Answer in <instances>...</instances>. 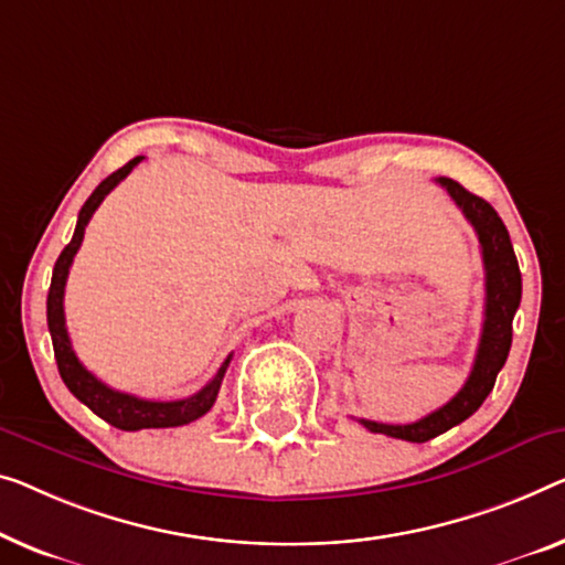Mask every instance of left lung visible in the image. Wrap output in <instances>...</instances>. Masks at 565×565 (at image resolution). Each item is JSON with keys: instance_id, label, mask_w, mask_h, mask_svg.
I'll use <instances>...</instances> for the list:
<instances>
[{"instance_id": "obj_1", "label": "left lung", "mask_w": 565, "mask_h": 565, "mask_svg": "<svg viewBox=\"0 0 565 565\" xmlns=\"http://www.w3.org/2000/svg\"><path fill=\"white\" fill-rule=\"evenodd\" d=\"M439 184L446 188L451 200L457 202L461 213L475 228L479 246H482V260H484V322H482V337H479V348L475 365L467 377L465 388H461L454 398L441 406L434 414L414 420V424H377V420L360 418L367 431L385 434L393 439L424 444L434 436L449 431L461 420H467L475 411L482 406L487 395L494 388L498 373L508 360L510 344H512V317L520 307V297H523V279H520V266L512 250L510 233L494 213L490 202L471 195L469 190L461 188L459 182L449 180V177H439Z\"/></svg>"}]
</instances>
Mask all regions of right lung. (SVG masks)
I'll return each mask as SVG.
<instances>
[{
	"label": "right lung",
	"mask_w": 565,
	"mask_h": 565,
	"mask_svg": "<svg viewBox=\"0 0 565 565\" xmlns=\"http://www.w3.org/2000/svg\"><path fill=\"white\" fill-rule=\"evenodd\" d=\"M141 159L145 157H134L131 162H126L121 170L108 174L106 180L90 192L86 205H83L78 213V223H75V233L71 243H67L63 254L55 260L53 281H50V291H47V327H50V337H53V350H55L57 370H61L63 383L67 385V391H71L81 403H86L96 416L104 418L106 424L121 428V431L184 426L190 424V420H198L200 416H205L207 411L213 408L217 391H221L223 375L225 370H228L231 358H233V355L225 358V363L221 365V370H217L215 377L205 385V388L182 401H147V398H137V395L108 388L106 383H100L94 373H88V370L81 365V360L75 358L71 337H67V330H65V311H63L67 271H71L75 254H78L83 233H86L90 215L96 213V207L104 202L108 192H111L116 184H119L124 177L141 162Z\"/></svg>",
	"instance_id": "obj_1"
}]
</instances>
